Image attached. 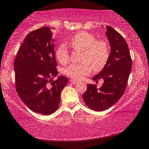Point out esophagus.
<instances>
[{
  "mask_svg": "<svg viewBox=\"0 0 149 149\" xmlns=\"http://www.w3.org/2000/svg\"><path fill=\"white\" fill-rule=\"evenodd\" d=\"M70 81L72 84H77V81H75L74 79H70Z\"/></svg>",
  "mask_w": 149,
  "mask_h": 149,
  "instance_id": "obj_1",
  "label": "esophagus"
}]
</instances>
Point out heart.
Here are the masks:
<instances>
[{"instance_id": "obj_1", "label": "heart", "mask_w": 149, "mask_h": 149, "mask_svg": "<svg viewBox=\"0 0 149 149\" xmlns=\"http://www.w3.org/2000/svg\"><path fill=\"white\" fill-rule=\"evenodd\" d=\"M70 45L73 49L82 52L80 64H71L64 72L74 79L80 80L89 74L93 69L100 71L105 66L109 58V48L107 42L96 41L94 35L86 31H80L72 37ZM56 58L62 64L68 62L70 55L66 47L62 45L56 51Z\"/></svg>"}]
</instances>
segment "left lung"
Returning <instances> with one entry per match:
<instances>
[{"instance_id":"1","label":"left lung","mask_w":149,"mask_h":149,"mask_svg":"<svg viewBox=\"0 0 149 149\" xmlns=\"http://www.w3.org/2000/svg\"><path fill=\"white\" fill-rule=\"evenodd\" d=\"M106 27V35L110 47L109 58L102 71L93 77L96 82L102 79L104 83L99 89L97 85L87 84V91L83 95L85 104L96 111L108 109L122 97L132 68L129 47L125 40L112 27Z\"/></svg>"}]
</instances>
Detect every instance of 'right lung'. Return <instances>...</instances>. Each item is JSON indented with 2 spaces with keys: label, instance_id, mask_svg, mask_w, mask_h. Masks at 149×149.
I'll return each instance as SVG.
<instances>
[{
  "label": "right lung",
  "instance_id": "obj_1",
  "mask_svg": "<svg viewBox=\"0 0 149 149\" xmlns=\"http://www.w3.org/2000/svg\"><path fill=\"white\" fill-rule=\"evenodd\" d=\"M54 41L49 27L31 31L14 63L17 94L30 110L42 115H50L57 110L60 93L68 82L65 76L52 79L58 74Z\"/></svg>",
  "mask_w": 149,
  "mask_h": 149
}]
</instances>
